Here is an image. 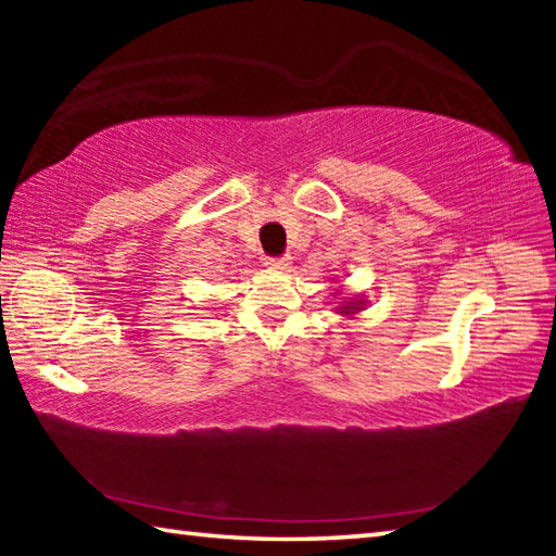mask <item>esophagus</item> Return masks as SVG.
<instances>
[{
    "label": "esophagus",
    "mask_w": 556,
    "mask_h": 556,
    "mask_svg": "<svg viewBox=\"0 0 556 556\" xmlns=\"http://www.w3.org/2000/svg\"><path fill=\"white\" fill-rule=\"evenodd\" d=\"M265 265L269 267V269H287L291 262H289V257L287 255H281V257H265Z\"/></svg>",
    "instance_id": "34e87169"
}]
</instances>
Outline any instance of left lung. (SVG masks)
Returning a JSON list of instances; mask_svg holds the SVG:
<instances>
[{"label":"left lung","instance_id":"8db88e82","mask_svg":"<svg viewBox=\"0 0 556 556\" xmlns=\"http://www.w3.org/2000/svg\"><path fill=\"white\" fill-rule=\"evenodd\" d=\"M355 306H343V314H353Z\"/></svg>","mask_w":556,"mask_h":556}]
</instances>
